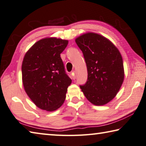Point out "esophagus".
<instances>
[{
  "mask_svg": "<svg viewBox=\"0 0 146 146\" xmlns=\"http://www.w3.org/2000/svg\"><path fill=\"white\" fill-rule=\"evenodd\" d=\"M71 76H72V78L73 79V80H75V79L76 78V76H75V71H72V72L71 73Z\"/></svg>",
  "mask_w": 146,
  "mask_h": 146,
  "instance_id": "34e87169",
  "label": "esophagus"
}]
</instances>
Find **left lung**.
I'll use <instances>...</instances> for the list:
<instances>
[{"mask_svg": "<svg viewBox=\"0 0 146 146\" xmlns=\"http://www.w3.org/2000/svg\"><path fill=\"white\" fill-rule=\"evenodd\" d=\"M87 65V80L80 86L90 102L103 105L114 98L124 77L123 58L109 39L100 34L87 33L76 38Z\"/></svg>", "mask_w": 146, "mask_h": 146, "instance_id": "1", "label": "left lung"}]
</instances>
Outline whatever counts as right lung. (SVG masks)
Instances as JSON below:
<instances>
[{
    "mask_svg": "<svg viewBox=\"0 0 146 146\" xmlns=\"http://www.w3.org/2000/svg\"><path fill=\"white\" fill-rule=\"evenodd\" d=\"M68 40L46 38L34 44L23 58L22 82L28 96L38 108L48 112L61 107L71 78L60 57Z\"/></svg>",
    "mask_w": 146,
    "mask_h": 146,
    "instance_id": "right-lung-1",
    "label": "right lung"
}]
</instances>
